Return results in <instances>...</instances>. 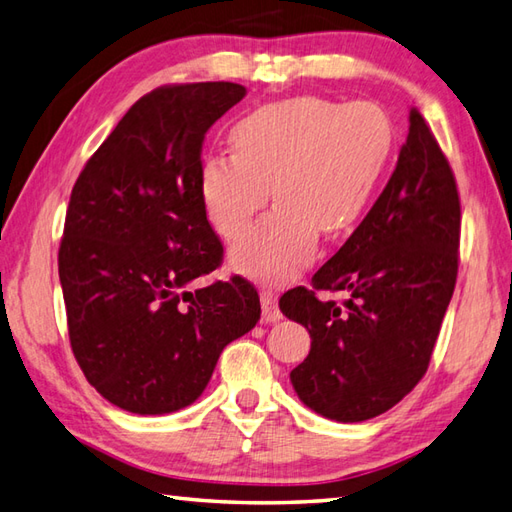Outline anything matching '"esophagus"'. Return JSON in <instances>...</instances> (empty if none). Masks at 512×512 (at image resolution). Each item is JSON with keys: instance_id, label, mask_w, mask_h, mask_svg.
Returning <instances> with one entry per match:
<instances>
[{"instance_id": "34e87169", "label": "esophagus", "mask_w": 512, "mask_h": 512, "mask_svg": "<svg viewBox=\"0 0 512 512\" xmlns=\"http://www.w3.org/2000/svg\"><path fill=\"white\" fill-rule=\"evenodd\" d=\"M260 305H263V320L265 322H278L283 318L278 309V298L271 289H263L260 291Z\"/></svg>"}]
</instances>
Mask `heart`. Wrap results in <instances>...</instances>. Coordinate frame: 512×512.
I'll return each mask as SVG.
<instances>
[{
	"label": "heart",
	"instance_id": "obj_1",
	"mask_svg": "<svg viewBox=\"0 0 512 512\" xmlns=\"http://www.w3.org/2000/svg\"><path fill=\"white\" fill-rule=\"evenodd\" d=\"M234 152L207 154L198 190L212 225L236 238L278 205L232 249L247 276L285 280L307 265L318 232H347L362 216L393 152V123L371 101L296 97L245 114L229 134Z\"/></svg>",
	"mask_w": 512,
	"mask_h": 512
}]
</instances>
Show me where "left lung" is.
Returning <instances> with one entry per match:
<instances>
[{"label":"left lung","mask_w":512,"mask_h":512,"mask_svg":"<svg viewBox=\"0 0 512 512\" xmlns=\"http://www.w3.org/2000/svg\"><path fill=\"white\" fill-rule=\"evenodd\" d=\"M460 194L424 117L409 112L398 165L347 243L311 287H294L280 311L309 331L305 362L289 373L298 398L336 422L389 411L429 369L457 280ZM318 290H344L342 306Z\"/></svg>","instance_id":"left-lung-1"}]
</instances>
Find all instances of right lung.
<instances>
[{"label": "right lung", "mask_w": 512, "mask_h": 512, "mask_svg": "<svg viewBox=\"0 0 512 512\" xmlns=\"http://www.w3.org/2000/svg\"><path fill=\"white\" fill-rule=\"evenodd\" d=\"M241 83L156 88L125 112L72 187L59 280L86 380L123 411L192 404L221 351L260 320L245 278L190 289L223 263L198 190L207 130Z\"/></svg>", "instance_id": "obj_1"}]
</instances>
